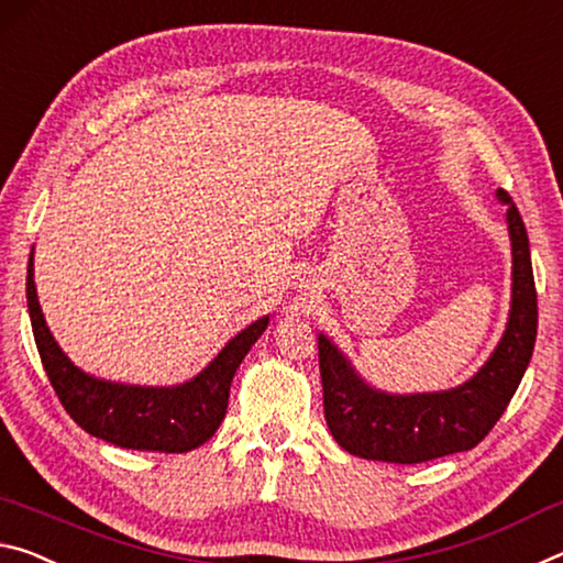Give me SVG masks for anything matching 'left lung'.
I'll return each mask as SVG.
<instances>
[{"label":"left lung","instance_id":"8db88e82","mask_svg":"<svg viewBox=\"0 0 563 563\" xmlns=\"http://www.w3.org/2000/svg\"><path fill=\"white\" fill-rule=\"evenodd\" d=\"M496 197L509 207L511 309L501 342L472 379L446 391L386 394L372 389L336 344L319 334L324 419L331 437L349 454L389 464H421L468 451L509 407L531 362L539 309L527 227L504 189Z\"/></svg>","mask_w":563,"mask_h":563}]
</instances>
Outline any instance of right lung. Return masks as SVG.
<instances>
[{
	"label": "right lung",
	"mask_w": 563,
	"mask_h": 563,
	"mask_svg": "<svg viewBox=\"0 0 563 563\" xmlns=\"http://www.w3.org/2000/svg\"><path fill=\"white\" fill-rule=\"evenodd\" d=\"M26 307L44 372L69 417L87 434L114 446L164 454H184L214 437L224 421L236 368L269 324V317H262L239 331L195 379L179 386H132L89 376L54 342L36 299L32 256L26 266Z\"/></svg>",
	"instance_id": "obj_1"
}]
</instances>
